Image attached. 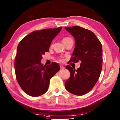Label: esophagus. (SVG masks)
I'll return each instance as SVG.
<instances>
[{
    "instance_id": "1",
    "label": "esophagus",
    "mask_w": 120,
    "mask_h": 120,
    "mask_svg": "<svg viewBox=\"0 0 120 120\" xmlns=\"http://www.w3.org/2000/svg\"><path fill=\"white\" fill-rule=\"evenodd\" d=\"M60 67L61 69H64V66H62V65H60Z\"/></svg>"
}]
</instances>
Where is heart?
Listing matches in <instances>:
<instances>
[{"label": "heart", "mask_w": 120, "mask_h": 120, "mask_svg": "<svg viewBox=\"0 0 120 120\" xmlns=\"http://www.w3.org/2000/svg\"><path fill=\"white\" fill-rule=\"evenodd\" d=\"M68 38H68V37H66V38H64L62 39V41H64V40H66V39H68Z\"/></svg>", "instance_id": "1"}]
</instances>
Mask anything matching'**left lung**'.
<instances>
[{
    "mask_svg": "<svg viewBox=\"0 0 120 120\" xmlns=\"http://www.w3.org/2000/svg\"><path fill=\"white\" fill-rule=\"evenodd\" d=\"M65 29L75 40V48L70 61L81 62L79 68L67 66L70 77L64 83L65 88L72 94L82 95L94 87L100 77L102 67V45L92 31L79 26Z\"/></svg>",
    "mask_w": 120,
    "mask_h": 120,
    "instance_id": "obj_1",
    "label": "left lung"
}]
</instances>
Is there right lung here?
Returning <instances> with one entry per match:
<instances>
[{"label":"right lung","mask_w":120,"mask_h":120,"mask_svg":"<svg viewBox=\"0 0 120 120\" xmlns=\"http://www.w3.org/2000/svg\"><path fill=\"white\" fill-rule=\"evenodd\" d=\"M62 28L33 31L19 43L15 62L16 79L21 88L30 96L38 97L46 92L50 80L60 70L57 63L43 66L41 60Z\"/></svg>","instance_id":"add662e5"}]
</instances>
